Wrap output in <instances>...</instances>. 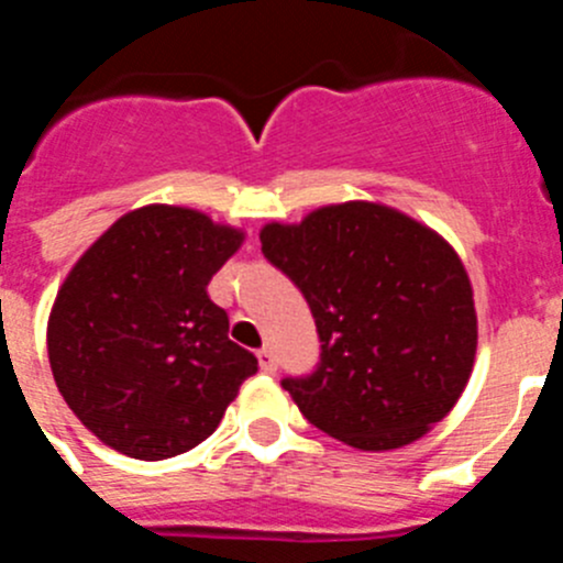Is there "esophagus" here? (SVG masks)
Segmentation results:
<instances>
[{
	"mask_svg": "<svg viewBox=\"0 0 563 563\" xmlns=\"http://www.w3.org/2000/svg\"><path fill=\"white\" fill-rule=\"evenodd\" d=\"M256 357H258V366H262L265 372L276 369V355H273L271 346H262V350L256 352Z\"/></svg>",
	"mask_w": 563,
	"mask_h": 563,
	"instance_id": "34e87169",
	"label": "esophagus"
}]
</instances>
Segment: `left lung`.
<instances>
[{"label": "left lung", "mask_w": 563, "mask_h": 563, "mask_svg": "<svg viewBox=\"0 0 563 563\" xmlns=\"http://www.w3.org/2000/svg\"><path fill=\"white\" fill-rule=\"evenodd\" d=\"M258 239L316 318V369L282 377L316 429L389 451L454 409L474 366L476 310L445 239L375 202L318 208Z\"/></svg>", "instance_id": "1"}]
</instances>
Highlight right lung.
Wrapping results in <instances>:
<instances>
[{"label": "right lung", "mask_w": 563, "mask_h": 563, "mask_svg": "<svg viewBox=\"0 0 563 563\" xmlns=\"http://www.w3.org/2000/svg\"><path fill=\"white\" fill-rule=\"evenodd\" d=\"M242 233L191 208L146 206L89 247L56 296L49 369L98 440L168 460L213 434L258 361L228 338L208 282Z\"/></svg>", "instance_id": "1"}]
</instances>
